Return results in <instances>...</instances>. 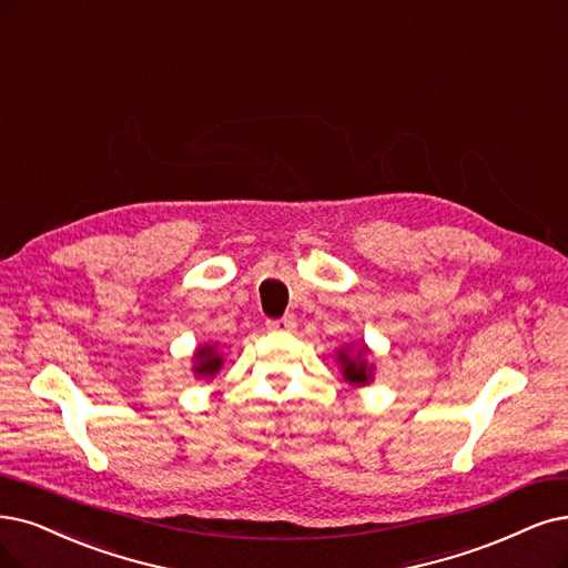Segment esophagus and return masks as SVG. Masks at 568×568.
<instances>
[{
	"label": "esophagus",
	"mask_w": 568,
	"mask_h": 568,
	"mask_svg": "<svg viewBox=\"0 0 568 568\" xmlns=\"http://www.w3.org/2000/svg\"><path fill=\"white\" fill-rule=\"evenodd\" d=\"M295 325H297L295 316H283V318H276V321H266V327H268V329H278V332L292 329Z\"/></svg>",
	"instance_id": "1"
}]
</instances>
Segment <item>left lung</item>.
Segmentation results:
<instances>
[{"label": "left lung", "mask_w": 568, "mask_h": 568, "mask_svg": "<svg viewBox=\"0 0 568 568\" xmlns=\"http://www.w3.org/2000/svg\"><path fill=\"white\" fill-rule=\"evenodd\" d=\"M365 353H367V348L363 346V348L358 351V355H351V348L346 346V348H342L339 355H337V361H339V365H342L344 379H346L348 384H353V386H365V384L372 382L374 365H367Z\"/></svg>", "instance_id": "left-lung-1"}]
</instances>
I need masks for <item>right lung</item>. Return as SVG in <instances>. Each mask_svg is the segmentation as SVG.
<instances>
[{
	"instance_id": "obj_1",
	"label": "right lung",
	"mask_w": 568,
	"mask_h": 568,
	"mask_svg": "<svg viewBox=\"0 0 568 568\" xmlns=\"http://www.w3.org/2000/svg\"><path fill=\"white\" fill-rule=\"evenodd\" d=\"M222 367V355L217 353V346H201L194 353V372L205 379V376H215Z\"/></svg>"
}]
</instances>
